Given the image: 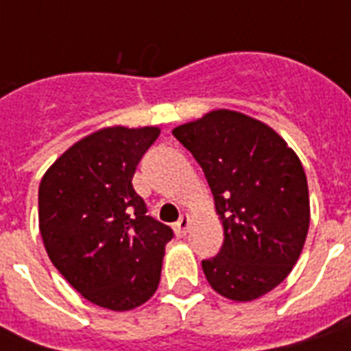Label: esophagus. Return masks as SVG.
<instances>
[{
    "instance_id": "34e87169",
    "label": "esophagus",
    "mask_w": 351,
    "mask_h": 351,
    "mask_svg": "<svg viewBox=\"0 0 351 351\" xmlns=\"http://www.w3.org/2000/svg\"><path fill=\"white\" fill-rule=\"evenodd\" d=\"M189 226H191V217L187 213H184L180 217V220L175 224V231L178 237H186V233L189 231Z\"/></svg>"
}]
</instances>
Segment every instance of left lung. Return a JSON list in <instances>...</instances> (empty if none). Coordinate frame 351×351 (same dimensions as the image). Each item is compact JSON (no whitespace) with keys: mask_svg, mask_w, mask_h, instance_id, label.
<instances>
[{"mask_svg":"<svg viewBox=\"0 0 351 351\" xmlns=\"http://www.w3.org/2000/svg\"><path fill=\"white\" fill-rule=\"evenodd\" d=\"M208 178L224 228L220 253L202 261L209 286L251 302L288 277L310 228V193L299 156L275 129L215 109L173 129Z\"/></svg>","mask_w":351,"mask_h":351,"instance_id":"left-lung-1","label":"left lung"}]
</instances>
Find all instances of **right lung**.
Wrapping results in <instances>:
<instances>
[{
	"instance_id": "1",
	"label": "right lung",
	"mask_w": 351,
	"mask_h": 351,
	"mask_svg": "<svg viewBox=\"0 0 351 351\" xmlns=\"http://www.w3.org/2000/svg\"><path fill=\"white\" fill-rule=\"evenodd\" d=\"M158 125L101 127L58 156L38 191L47 255L84 299L112 311L147 302L160 282L167 226L145 215L132 189Z\"/></svg>"
}]
</instances>
